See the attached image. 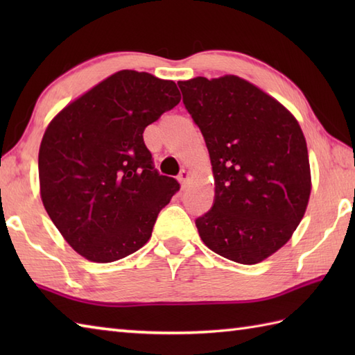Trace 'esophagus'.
<instances>
[{
  "label": "esophagus",
  "mask_w": 355,
  "mask_h": 355,
  "mask_svg": "<svg viewBox=\"0 0 355 355\" xmlns=\"http://www.w3.org/2000/svg\"><path fill=\"white\" fill-rule=\"evenodd\" d=\"M178 182L182 183V186H186L187 183L191 182V172L183 169L182 172H180V175H178Z\"/></svg>",
  "instance_id": "34e87169"
}]
</instances>
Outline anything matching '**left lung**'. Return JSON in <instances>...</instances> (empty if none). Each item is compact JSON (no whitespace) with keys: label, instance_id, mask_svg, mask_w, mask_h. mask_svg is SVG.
<instances>
[{"label":"left lung","instance_id":"left-lung-1","mask_svg":"<svg viewBox=\"0 0 355 355\" xmlns=\"http://www.w3.org/2000/svg\"><path fill=\"white\" fill-rule=\"evenodd\" d=\"M212 163L215 202L195 224L210 250L244 266L284 247L311 193L305 135L291 112L235 74L180 80Z\"/></svg>","mask_w":355,"mask_h":355}]
</instances>
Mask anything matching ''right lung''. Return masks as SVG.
Masks as SVG:
<instances>
[{"label": "right lung", "instance_id": "obj_1", "mask_svg": "<svg viewBox=\"0 0 355 355\" xmlns=\"http://www.w3.org/2000/svg\"><path fill=\"white\" fill-rule=\"evenodd\" d=\"M182 101L173 80L122 70L51 119L40 146V193L74 252L114 262L145 245L180 189L160 175L143 131Z\"/></svg>", "mask_w": 355, "mask_h": 355}]
</instances>
